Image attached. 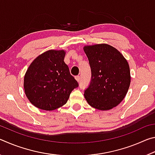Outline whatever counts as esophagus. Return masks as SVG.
I'll use <instances>...</instances> for the list:
<instances>
[{"instance_id": "esophagus-1", "label": "esophagus", "mask_w": 155, "mask_h": 155, "mask_svg": "<svg viewBox=\"0 0 155 155\" xmlns=\"http://www.w3.org/2000/svg\"><path fill=\"white\" fill-rule=\"evenodd\" d=\"M75 79L77 81V82H80L81 77H79V76H77V77H75Z\"/></svg>"}]
</instances>
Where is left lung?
<instances>
[{
	"label": "left lung",
	"mask_w": 155,
	"mask_h": 155,
	"mask_svg": "<svg viewBox=\"0 0 155 155\" xmlns=\"http://www.w3.org/2000/svg\"><path fill=\"white\" fill-rule=\"evenodd\" d=\"M91 77L84 91L86 101L94 108L111 109L124 98L130 83V68L124 56L108 44L85 46L83 48Z\"/></svg>",
	"instance_id": "left-lung-1"
}]
</instances>
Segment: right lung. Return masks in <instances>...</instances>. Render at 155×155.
<instances>
[{"label":"right lung","instance_id":"obj_1","mask_svg":"<svg viewBox=\"0 0 155 155\" xmlns=\"http://www.w3.org/2000/svg\"><path fill=\"white\" fill-rule=\"evenodd\" d=\"M65 52L50 51L31 63L24 78L25 94L38 108L52 111L67 103L70 93L78 83L65 64Z\"/></svg>","mask_w":155,"mask_h":155}]
</instances>
